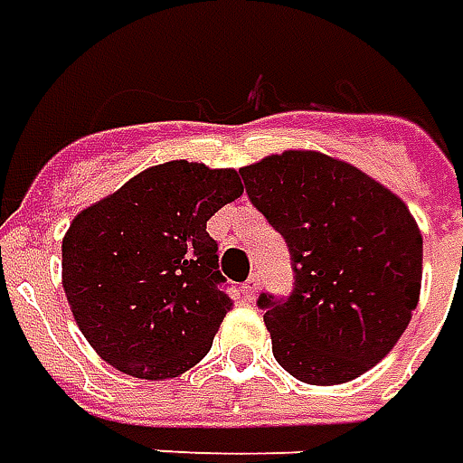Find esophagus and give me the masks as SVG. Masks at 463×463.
<instances>
[{
  "instance_id": "obj_1",
  "label": "esophagus",
  "mask_w": 463,
  "mask_h": 463,
  "mask_svg": "<svg viewBox=\"0 0 463 463\" xmlns=\"http://www.w3.org/2000/svg\"><path fill=\"white\" fill-rule=\"evenodd\" d=\"M257 290H260V278H257V275H252L250 280L244 282V298H247V300H252Z\"/></svg>"
}]
</instances>
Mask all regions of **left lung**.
I'll list each match as a JSON object with an SVG mask.
<instances>
[{
	"mask_svg": "<svg viewBox=\"0 0 463 463\" xmlns=\"http://www.w3.org/2000/svg\"><path fill=\"white\" fill-rule=\"evenodd\" d=\"M280 232L296 288L260 296L272 354L308 384H344L390 354L420 298L423 237L405 201L318 150H285L239 167Z\"/></svg>",
	"mask_w": 463,
	"mask_h": 463,
	"instance_id": "obj_1",
	"label": "left lung"
}]
</instances>
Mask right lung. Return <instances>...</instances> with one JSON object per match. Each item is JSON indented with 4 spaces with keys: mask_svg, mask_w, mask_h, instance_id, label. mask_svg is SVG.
Here are the masks:
<instances>
[{
    "mask_svg": "<svg viewBox=\"0 0 463 463\" xmlns=\"http://www.w3.org/2000/svg\"><path fill=\"white\" fill-rule=\"evenodd\" d=\"M244 194L234 167L170 160L76 213L63 237V290L107 364L173 380L209 354L232 298L206 222Z\"/></svg>",
    "mask_w": 463,
    "mask_h": 463,
    "instance_id": "right-lung-1",
    "label": "right lung"
}]
</instances>
